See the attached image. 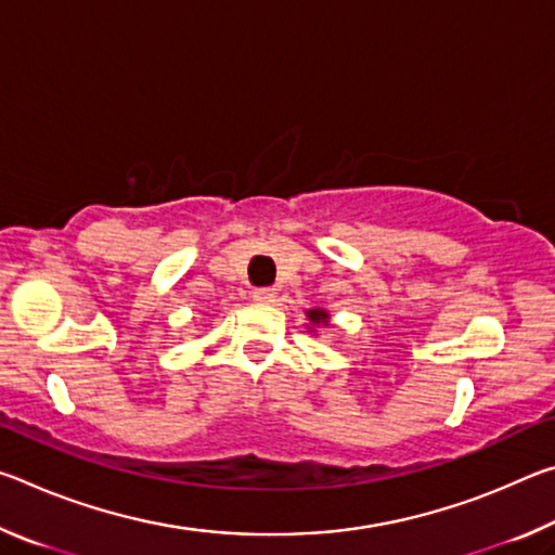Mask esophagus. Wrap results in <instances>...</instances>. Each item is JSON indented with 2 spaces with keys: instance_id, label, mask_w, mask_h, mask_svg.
<instances>
[{
  "instance_id": "1",
  "label": "esophagus",
  "mask_w": 555,
  "mask_h": 555,
  "mask_svg": "<svg viewBox=\"0 0 555 555\" xmlns=\"http://www.w3.org/2000/svg\"><path fill=\"white\" fill-rule=\"evenodd\" d=\"M251 300H257V304H274L276 300V288H269V286H261L251 291Z\"/></svg>"
}]
</instances>
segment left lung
<instances>
[{
  "label": "left lung",
  "instance_id": "obj_1",
  "mask_svg": "<svg viewBox=\"0 0 555 555\" xmlns=\"http://www.w3.org/2000/svg\"><path fill=\"white\" fill-rule=\"evenodd\" d=\"M308 321H311L313 325H327V313L325 311H308Z\"/></svg>",
  "mask_w": 555,
  "mask_h": 555
}]
</instances>
